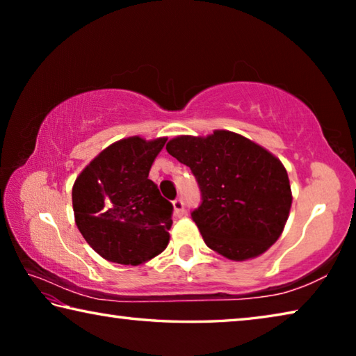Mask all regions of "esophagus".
I'll return each mask as SVG.
<instances>
[{"instance_id":"1","label":"esophagus","mask_w":356,"mask_h":356,"mask_svg":"<svg viewBox=\"0 0 356 356\" xmlns=\"http://www.w3.org/2000/svg\"><path fill=\"white\" fill-rule=\"evenodd\" d=\"M172 207H174V212H176L177 216H182L184 215L185 204H184L182 200H180V197H177V200L172 201Z\"/></svg>"}]
</instances>
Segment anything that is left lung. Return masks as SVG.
<instances>
[{
	"instance_id": "obj_1",
	"label": "left lung",
	"mask_w": 356,
	"mask_h": 356,
	"mask_svg": "<svg viewBox=\"0 0 356 356\" xmlns=\"http://www.w3.org/2000/svg\"><path fill=\"white\" fill-rule=\"evenodd\" d=\"M166 150L190 168L200 185L201 204L191 218L209 248L245 261L280 238L292 191L286 168L273 154L227 130L172 138Z\"/></svg>"
}]
</instances>
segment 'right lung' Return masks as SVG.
<instances>
[{
  "label": "right lung",
  "instance_id": "obj_1",
  "mask_svg": "<svg viewBox=\"0 0 356 356\" xmlns=\"http://www.w3.org/2000/svg\"><path fill=\"white\" fill-rule=\"evenodd\" d=\"M166 138L113 143L81 171L72 188L76 226L106 261L138 265L163 251L172 204L149 179Z\"/></svg>",
  "mask_w": 356,
  "mask_h": 356
}]
</instances>
